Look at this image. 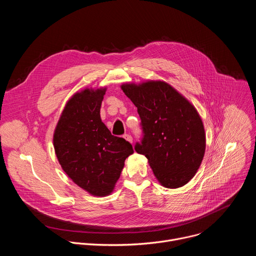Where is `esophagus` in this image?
<instances>
[{
	"label": "esophagus",
	"mask_w": 256,
	"mask_h": 256,
	"mask_svg": "<svg viewBox=\"0 0 256 256\" xmlns=\"http://www.w3.org/2000/svg\"><path fill=\"white\" fill-rule=\"evenodd\" d=\"M124 138H126V140H128V142H130V144H132V138L130 134H124Z\"/></svg>",
	"instance_id": "34e87169"
}]
</instances>
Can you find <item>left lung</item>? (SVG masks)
<instances>
[{"mask_svg":"<svg viewBox=\"0 0 256 256\" xmlns=\"http://www.w3.org/2000/svg\"><path fill=\"white\" fill-rule=\"evenodd\" d=\"M120 87L142 120L144 138L134 150L148 159L161 186H186L196 175L206 151L204 128L196 107L164 81Z\"/></svg>","mask_w":256,"mask_h":256,"instance_id":"8db88e82","label":"left lung"}]
</instances>
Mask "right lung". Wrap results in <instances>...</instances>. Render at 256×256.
Masks as SVG:
<instances>
[{
    "mask_svg": "<svg viewBox=\"0 0 256 256\" xmlns=\"http://www.w3.org/2000/svg\"><path fill=\"white\" fill-rule=\"evenodd\" d=\"M106 87L86 88L66 102L54 134L56 158L66 174L94 196L110 194L132 146L114 136L100 118Z\"/></svg>",
    "mask_w": 256,
    "mask_h": 256,
    "instance_id": "add662e5",
    "label": "right lung"
}]
</instances>
